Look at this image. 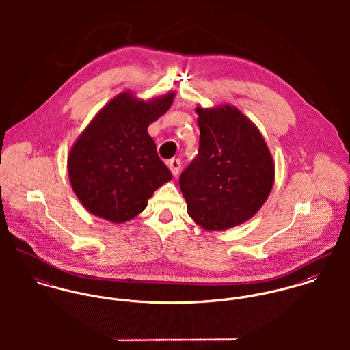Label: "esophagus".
Wrapping results in <instances>:
<instances>
[{"instance_id": "34e87169", "label": "esophagus", "mask_w": 350, "mask_h": 350, "mask_svg": "<svg viewBox=\"0 0 350 350\" xmlns=\"http://www.w3.org/2000/svg\"><path fill=\"white\" fill-rule=\"evenodd\" d=\"M167 165H168V168H170V171H171V174H172L174 176H176V175L179 174V170H180V160H179V159H171V160H168V161H167Z\"/></svg>"}]
</instances>
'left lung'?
Segmentation results:
<instances>
[{
    "mask_svg": "<svg viewBox=\"0 0 350 350\" xmlns=\"http://www.w3.org/2000/svg\"><path fill=\"white\" fill-rule=\"evenodd\" d=\"M200 150L179 185L189 215L204 230H226L250 219L268 200L275 182L269 148L236 106L196 107Z\"/></svg>",
    "mask_w": 350,
    "mask_h": 350,
    "instance_id": "8db88e82",
    "label": "left lung"
}]
</instances>
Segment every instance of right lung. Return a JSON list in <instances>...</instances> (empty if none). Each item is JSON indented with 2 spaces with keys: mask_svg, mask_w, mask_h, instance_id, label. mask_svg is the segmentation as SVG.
Returning <instances> with one entry per match:
<instances>
[{
  "mask_svg": "<svg viewBox=\"0 0 350 350\" xmlns=\"http://www.w3.org/2000/svg\"><path fill=\"white\" fill-rule=\"evenodd\" d=\"M175 93L144 100L125 90L109 100L72 144L67 171L72 191L93 215L113 224L133 219L172 179L148 126L167 113Z\"/></svg>",
  "mask_w": 350,
  "mask_h": 350,
  "instance_id": "add662e5",
  "label": "right lung"
}]
</instances>
